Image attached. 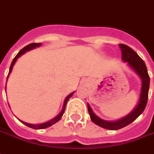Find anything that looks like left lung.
<instances>
[{"mask_svg": "<svg viewBox=\"0 0 154 154\" xmlns=\"http://www.w3.org/2000/svg\"><path fill=\"white\" fill-rule=\"evenodd\" d=\"M119 47L122 50V60L127 62L128 65L139 75L142 80V87H141V92H140V100H139L138 105L135 106V108L126 116L120 119L116 122H106L103 119L99 118L94 114L90 106L88 104V111L92 122L101 127L105 128L107 130H112V131L119 130L130 125L144 111L147 105V102H148L149 83H150L146 65L144 63V61L140 58V56L132 48L128 47L127 45L119 44Z\"/></svg>", "mask_w": 154, "mask_h": 154, "instance_id": "1", "label": "left lung"}]
</instances>
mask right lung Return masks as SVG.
I'll return each mask as SVG.
<instances>
[{"instance_id":"obj_1","label":"right lung","mask_w":154,"mask_h":154,"mask_svg":"<svg viewBox=\"0 0 154 154\" xmlns=\"http://www.w3.org/2000/svg\"><path fill=\"white\" fill-rule=\"evenodd\" d=\"M39 46H41V43H31V44H29L28 46H26V47H24L23 49H21V50L19 51V53H18L16 56H15V57H14V59H13V60H12V62H11V67H10V71H9V74H8V75H10V73L11 72V70H12V68H13V66H14V63H15V61L17 60L18 58H19V57H20L21 55H23V53H25L26 51H29V50H31V49H33V48H38V47H39ZM7 79H8V77H7ZM73 94H74V92H73V93H71V94H69V95H68V96L66 97V99H65V101H64L63 107H62V110H61V112H60L58 114V116H56L55 118H53L52 120H51V121H49V122H45V123H42V124H39V125L29 124V123L23 122H22V121H20V122H22L23 124L25 125H27L28 127L32 128V129H35V130L45 129V128H48V127H49V126H51V125H54L55 123H57V122H59L60 119H61V117H62V116H63L64 112H65V109H66V103H67L68 100L69 99V97L72 96Z\"/></svg>"}]
</instances>
